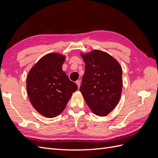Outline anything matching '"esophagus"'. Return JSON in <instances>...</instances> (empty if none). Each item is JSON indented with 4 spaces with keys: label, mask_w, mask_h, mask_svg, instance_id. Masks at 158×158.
<instances>
[{
    "label": "esophagus",
    "mask_w": 158,
    "mask_h": 158,
    "mask_svg": "<svg viewBox=\"0 0 158 158\" xmlns=\"http://www.w3.org/2000/svg\"><path fill=\"white\" fill-rule=\"evenodd\" d=\"M76 84H77V85H78V88H80V84H81V82H80V80H77L76 82Z\"/></svg>",
    "instance_id": "obj_1"
}]
</instances>
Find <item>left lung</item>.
<instances>
[{
	"label": "left lung",
	"instance_id": "1",
	"mask_svg": "<svg viewBox=\"0 0 158 158\" xmlns=\"http://www.w3.org/2000/svg\"><path fill=\"white\" fill-rule=\"evenodd\" d=\"M85 73L80 90L91 110L98 116H106L121 98L123 71L120 64L107 52L94 50L81 54Z\"/></svg>",
	"mask_w": 158,
	"mask_h": 158
}]
</instances>
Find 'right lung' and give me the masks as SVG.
Segmentation results:
<instances>
[{
  "instance_id": "obj_1",
  "label": "right lung",
  "mask_w": 158,
  "mask_h": 158,
  "mask_svg": "<svg viewBox=\"0 0 158 158\" xmlns=\"http://www.w3.org/2000/svg\"><path fill=\"white\" fill-rule=\"evenodd\" d=\"M65 57L57 53L43 56L28 73L26 88L36 111L46 117L63 111L72 94L78 89L62 70Z\"/></svg>"
}]
</instances>
